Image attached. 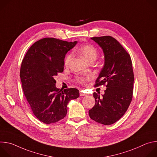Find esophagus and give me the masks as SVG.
I'll return each mask as SVG.
<instances>
[{"instance_id": "34e87169", "label": "esophagus", "mask_w": 157, "mask_h": 157, "mask_svg": "<svg viewBox=\"0 0 157 157\" xmlns=\"http://www.w3.org/2000/svg\"><path fill=\"white\" fill-rule=\"evenodd\" d=\"M79 94L81 96H86V94L83 91H79Z\"/></svg>"}]
</instances>
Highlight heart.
I'll use <instances>...</instances> for the list:
<instances>
[{
	"mask_svg": "<svg viewBox=\"0 0 157 157\" xmlns=\"http://www.w3.org/2000/svg\"><path fill=\"white\" fill-rule=\"evenodd\" d=\"M79 53L84 56V58L89 62L91 61H95L98 55V52L95 47L92 44H86L79 48L78 49ZM73 55L69 53L66 55L64 59V65L68 66L72 58ZM92 79V75H87L84 76H78L76 78L77 82L80 84H85L86 82L88 80Z\"/></svg>",
	"mask_w": 157,
	"mask_h": 157,
	"instance_id": "obj_1",
	"label": "heart"
}]
</instances>
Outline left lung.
<instances>
[{"label":"left lung","instance_id":"left-lung-1","mask_svg":"<svg viewBox=\"0 0 157 157\" xmlns=\"http://www.w3.org/2000/svg\"><path fill=\"white\" fill-rule=\"evenodd\" d=\"M101 47L104 55V64L95 86L106 84L104 94L93 93L96 104L89 110L93 121L111 125L125 113L132 99L134 75L129 54L114 38L103 36L91 38Z\"/></svg>","mask_w":157,"mask_h":157}]
</instances>
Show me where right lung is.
Masks as SVG:
<instances>
[{
  "label": "right lung",
  "instance_id": "obj_1",
  "mask_svg": "<svg viewBox=\"0 0 157 157\" xmlns=\"http://www.w3.org/2000/svg\"><path fill=\"white\" fill-rule=\"evenodd\" d=\"M76 43V41L42 38L32 44L22 60L20 71L22 89L33 114L44 124L63 119L68 102L79 96L76 88L59 90L54 79L63 71L65 55Z\"/></svg>",
  "mask_w": 157,
  "mask_h": 157
}]
</instances>
